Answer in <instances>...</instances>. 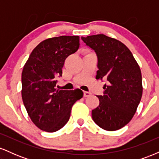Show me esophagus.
I'll return each mask as SVG.
<instances>
[{
    "label": "esophagus",
    "instance_id": "34e87169",
    "mask_svg": "<svg viewBox=\"0 0 159 159\" xmlns=\"http://www.w3.org/2000/svg\"><path fill=\"white\" fill-rule=\"evenodd\" d=\"M91 96V93L90 92H87V91H84V97H89V96Z\"/></svg>",
    "mask_w": 159,
    "mask_h": 159
}]
</instances>
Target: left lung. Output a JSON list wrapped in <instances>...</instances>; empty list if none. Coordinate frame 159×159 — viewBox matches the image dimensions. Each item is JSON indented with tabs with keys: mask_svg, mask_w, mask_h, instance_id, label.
<instances>
[{
	"mask_svg": "<svg viewBox=\"0 0 159 159\" xmlns=\"http://www.w3.org/2000/svg\"><path fill=\"white\" fill-rule=\"evenodd\" d=\"M98 57L96 79L105 78L99 105L92 111L93 121L107 131L125 126L135 114L143 93L139 65L129 48L119 40L104 34L81 37Z\"/></svg>",
	"mask_w": 159,
	"mask_h": 159,
	"instance_id": "left-lung-1",
	"label": "left lung"
}]
</instances>
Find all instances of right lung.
Returning <instances> with one entry per match:
<instances>
[{"label":"right lung","instance_id":"add662e5","mask_svg":"<svg viewBox=\"0 0 159 159\" xmlns=\"http://www.w3.org/2000/svg\"><path fill=\"white\" fill-rule=\"evenodd\" d=\"M79 36H61L43 40L33 50L21 73V96L30 120L39 129L54 132L69 121L72 105L83 97L80 89L59 90L65 60L79 48Z\"/></svg>","mask_w":159,"mask_h":159}]
</instances>
